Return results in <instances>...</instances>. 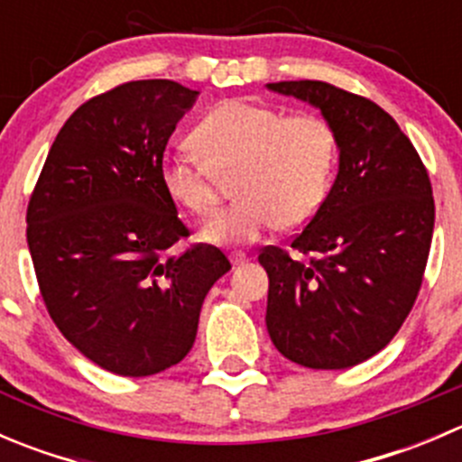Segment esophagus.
<instances>
[{"instance_id":"obj_1","label":"esophagus","mask_w":462,"mask_h":462,"mask_svg":"<svg viewBox=\"0 0 462 462\" xmlns=\"http://www.w3.org/2000/svg\"><path fill=\"white\" fill-rule=\"evenodd\" d=\"M248 254L245 253H232L230 254V261H232V265H244V263H248Z\"/></svg>"}]
</instances>
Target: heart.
Listing matches in <instances>:
<instances>
[{
	"label": "heart",
	"mask_w": 462,
	"mask_h": 462,
	"mask_svg": "<svg viewBox=\"0 0 462 462\" xmlns=\"http://www.w3.org/2000/svg\"><path fill=\"white\" fill-rule=\"evenodd\" d=\"M199 147L180 144L161 162L170 199L197 217L221 201V179H235L241 201L203 226L218 245L257 241L279 223L304 226L324 203L337 162V138L318 114H291L248 100L214 106L197 127Z\"/></svg>",
	"instance_id": "heart-1"
}]
</instances>
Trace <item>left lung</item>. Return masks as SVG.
Listing matches in <instances>:
<instances>
[{"mask_svg": "<svg viewBox=\"0 0 462 462\" xmlns=\"http://www.w3.org/2000/svg\"><path fill=\"white\" fill-rule=\"evenodd\" d=\"M268 88L319 106L339 147L321 208L286 248L265 245V326L283 357L309 369H348L386 346L411 313L433 235L425 162L369 97L321 80Z\"/></svg>", "mask_w": 462, "mask_h": 462, "instance_id": "obj_1", "label": "left lung"}]
</instances>
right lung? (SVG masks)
<instances>
[{
	"label": "right lung",
	"instance_id": "right-lung-1",
	"mask_svg": "<svg viewBox=\"0 0 462 462\" xmlns=\"http://www.w3.org/2000/svg\"><path fill=\"white\" fill-rule=\"evenodd\" d=\"M197 91L134 80L78 106L51 144L26 209L40 295L60 333L125 377L179 365L209 288L232 268L209 244L167 250L189 230L161 162Z\"/></svg>",
	"mask_w": 462,
	"mask_h": 462
}]
</instances>
